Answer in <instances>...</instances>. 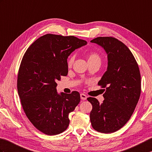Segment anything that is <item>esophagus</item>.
Returning a JSON list of instances; mask_svg holds the SVG:
<instances>
[{"label": "esophagus", "instance_id": "esophagus-1", "mask_svg": "<svg viewBox=\"0 0 152 152\" xmlns=\"http://www.w3.org/2000/svg\"><path fill=\"white\" fill-rule=\"evenodd\" d=\"M80 97H81V99H82V100H87V96H86V95L85 94H83V93L80 94Z\"/></svg>", "mask_w": 152, "mask_h": 152}]
</instances>
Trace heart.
Returning a JSON list of instances; mask_svg holds the SVG:
<instances>
[{"label": "heart", "mask_w": 152, "mask_h": 152, "mask_svg": "<svg viewBox=\"0 0 152 152\" xmlns=\"http://www.w3.org/2000/svg\"><path fill=\"white\" fill-rule=\"evenodd\" d=\"M87 59H88V61H98L100 62L101 61L100 56L95 52L89 53V54H88ZM74 61H75V56H71L68 59V62H67L68 66H72L74 63Z\"/></svg>", "instance_id": "obj_1"}]
</instances>
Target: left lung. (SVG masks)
I'll return each instance as SVG.
<instances>
[{"instance_id":"8db88e82","label":"left lung","mask_w":152,"mask_h":152,"mask_svg":"<svg viewBox=\"0 0 152 152\" xmlns=\"http://www.w3.org/2000/svg\"><path fill=\"white\" fill-rule=\"evenodd\" d=\"M91 42L104 49L108 61L107 70L98 83L106 87L103 102L87 98L93 105L91 122L98 132L113 133L126 124L138 103L141 91L139 68L132 52L117 39L98 37Z\"/></svg>"}]
</instances>
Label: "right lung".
<instances>
[{
	"label": "right lung",
	"mask_w": 152,
	"mask_h": 152,
	"mask_svg": "<svg viewBox=\"0 0 152 152\" xmlns=\"http://www.w3.org/2000/svg\"><path fill=\"white\" fill-rule=\"evenodd\" d=\"M87 43L75 36L46 34L35 41L23 56L17 77L21 104L29 121L46 135L66 130L69 114L80 103L77 91L58 94L56 82L67 75L69 55Z\"/></svg>",
	"instance_id": "obj_1"
}]
</instances>
